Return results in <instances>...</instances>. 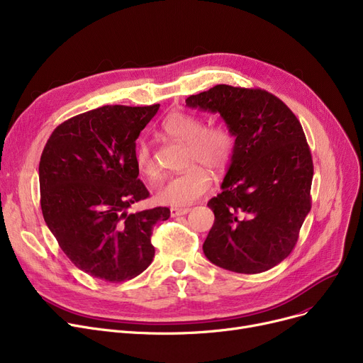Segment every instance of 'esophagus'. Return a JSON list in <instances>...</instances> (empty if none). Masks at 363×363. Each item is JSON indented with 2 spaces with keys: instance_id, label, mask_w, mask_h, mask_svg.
<instances>
[{
  "instance_id": "obj_1",
  "label": "esophagus",
  "mask_w": 363,
  "mask_h": 363,
  "mask_svg": "<svg viewBox=\"0 0 363 363\" xmlns=\"http://www.w3.org/2000/svg\"><path fill=\"white\" fill-rule=\"evenodd\" d=\"M190 211H191L190 208H172V209H170V215H172L173 218H175V216L186 215Z\"/></svg>"
}]
</instances>
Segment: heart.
<instances>
[{
    "label": "heart",
    "instance_id": "1",
    "mask_svg": "<svg viewBox=\"0 0 363 363\" xmlns=\"http://www.w3.org/2000/svg\"><path fill=\"white\" fill-rule=\"evenodd\" d=\"M160 129L166 136L185 144L184 164L188 167L169 178L155 197L167 206H186L209 190L212 179L208 170L215 175H223L230 167L235 150V136L224 123L204 125L201 117L182 111L167 114ZM136 164L143 175L148 178L157 175L151 151L145 143H140L136 148Z\"/></svg>",
    "mask_w": 363,
    "mask_h": 363
}]
</instances>
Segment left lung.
<instances>
[{
    "mask_svg": "<svg viewBox=\"0 0 363 363\" xmlns=\"http://www.w3.org/2000/svg\"><path fill=\"white\" fill-rule=\"evenodd\" d=\"M219 114L235 136L233 162L208 206L215 223L206 258L234 273L255 274L285 259L311 209L313 160L301 124L274 94L218 84L185 99Z\"/></svg>",
    "mask_w": 363,
    "mask_h": 363,
    "instance_id": "8db88e82",
    "label": "left lung"
}]
</instances>
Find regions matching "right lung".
Here are the masks:
<instances>
[{"label":"right lung","instance_id":"right-lung-1","mask_svg":"<svg viewBox=\"0 0 363 363\" xmlns=\"http://www.w3.org/2000/svg\"><path fill=\"white\" fill-rule=\"evenodd\" d=\"M160 105H106L53 130L40 160L41 211L60 249L82 272L124 281L152 262L154 224L167 208L129 212L150 196L138 179L136 139Z\"/></svg>","mask_w":363,"mask_h":363}]
</instances>
